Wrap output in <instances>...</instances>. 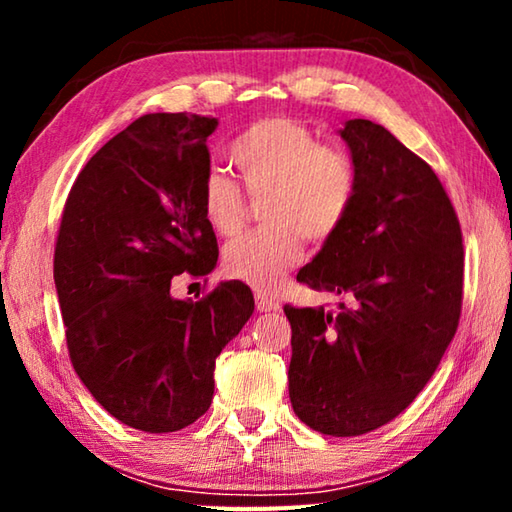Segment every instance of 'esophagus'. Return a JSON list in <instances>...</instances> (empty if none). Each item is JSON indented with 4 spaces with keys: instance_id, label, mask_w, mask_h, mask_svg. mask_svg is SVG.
<instances>
[{
    "instance_id": "1",
    "label": "esophagus",
    "mask_w": 512,
    "mask_h": 512,
    "mask_svg": "<svg viewBox=\"0 0 512 512\" xmlns=\"http://www.w3.org/2000/svg\"><path fill=\"white\" fill-rule=\"evenodd\" d=\"M255 302H257L259 311H277V309H280V302H277L273 296H268V293H264V291L255 293Z\"/></svg>"
}]
</instances>
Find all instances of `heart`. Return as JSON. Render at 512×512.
Instances as JSON below:
<instances>
[{"label":"heart","instance_id":"heart-1","mask_svg":"<svg viewBox=\"0 0 512 512\" xmlns=\"http://www.w3.org/2000/svg\"><path fill=\"white\" fill-rule=\"evenodd\" d=\"M246 192L264 196L262 230L248 232L223 250V266L235 280L275 291L305 255V239L325 241L341 228L357 198V169L339 146L287 117L259 119L230 144ZM201 207L214 232L232 237L244 228L248 198L221 169L205 173Z\"/></svg>","mask_w":512,"mask_h":512}]
</instances>
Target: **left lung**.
Instances as JSON below:
<instances>
[{
  "label": "left lung",
  "mask_w": 512,
  "mask_h": 512,
  "mask_svg": "<svg viewBox=\"0 0 512 512\" xmlns=\"http://www.w3.org/2000/svg\"><path fill=\"white\" fill-rule=\"evenodd\" d=\"M341 137L357 198L298 282L348 305H284V314L293 411L348 438L397 418L436 372L461 318L463 235L436 173L384 126L350 119Z\"/></svg>",
  "instance_id": "8db88e82"
}]
</instances>
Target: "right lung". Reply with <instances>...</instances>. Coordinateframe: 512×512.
Segmentation results:
<instances>
[{
	"mask_svg": "<svg viewBox=\"0 0 512 512\" xmlns=\"http://www.w3.org/2000/svg\"><path fill=\"white\" fill-rule=\"evenodd\" d=\"M219 121L187 112L135 119L92 155L69 189L54 282L76 375L112 418L169 433L210 409L214 363L253 316L244 282L201 300L171 296L173 275L219 259L201 185Z\"/></svg>",
	"mask_w": 512,
	"mask_h": 512,
	"instance_id": "1",
	"label": "right lung"
}]
</instances>
